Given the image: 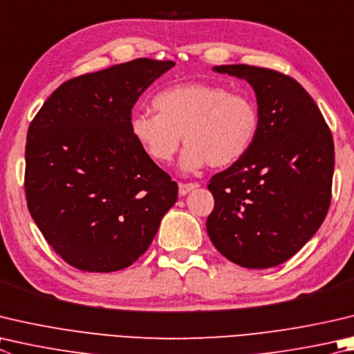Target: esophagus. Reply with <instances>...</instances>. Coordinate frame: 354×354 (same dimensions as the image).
I'll return each mask as SVG.
<instances>
[{
    "instance_id": "esophagus-1",
    "label": "esophagus",
    "mask_w": 354,
    "mask_h": 354,
    "mask_svg": "<svg viewBox=\"0 0 354 354\" xmlns=\"http://www.w3.org/2000/svg\"><path fill=\"white\" fill-rule=\"evenodd\" d=\"M196 187H199V184L198 183H181L179 184V195L181 196H184V195H187L189 192H192L194 189H196Z\"/></svg>"
}]
</instances>
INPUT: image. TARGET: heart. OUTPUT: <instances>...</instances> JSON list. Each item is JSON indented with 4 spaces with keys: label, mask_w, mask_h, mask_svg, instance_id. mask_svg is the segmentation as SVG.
Instances as JSON below:
<instances>
[{
    "label": "heart",
    "mask_w": 354,
    "mask_h": 354,
    "mask_svg": "<svg viewBox=\"0 0 354 354\" xmlns=\"http://www.w3.org/2000/svg\"><path fill=\"white\" fill-rule=\"evenodd\" d=\"M156 114L136 113L130 133L145 156L169 164L178 153L181 134L185 147L181 165L195 171L234 165L248 155L260 133V111L243 93L207 82H189L158 93L151 100Z\"/></svg>",
    "instance_id": "obj_1"
}]
</instances>
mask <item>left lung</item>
<instances>
[{
    "label": "left lung",
    "instance_id": "left-lung-1",
    "mask_svg": "<svg viewBox=\"0 0 354 354\" xmlns=\"http://www.w3.org/2000/svg\"><path fill=\"white\" fill-rule=\"evenodd\" d=\"M257 94L260 133L249 153L212 176L215 207L205 227L214 246L243 268L266 269L299 252L331 203L334 144L316 102L279 71L221 65Z\"/></svg>",
    "mask_w": 354,
    "mask_h": 354
}]
</instances>
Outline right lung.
<instances>
[{
    "mask_svg": "<svg viewBox=\"0 0 354 354\" xmlns=\"http://www.w3.org/2000/svg\"><path fill=\"white\" fill-rule=\"evenodd\" d=\"M175 62L136 59L63 83L32 119L24 192L30 216L68 265H133L178 198V184L130 133L139 95Z\"/></svg>",
    "mask_w": 354,
    "mask_h": 354,
    "instance_id": "right-lung-1",
    "label": "right lung"
}]
</instances>
